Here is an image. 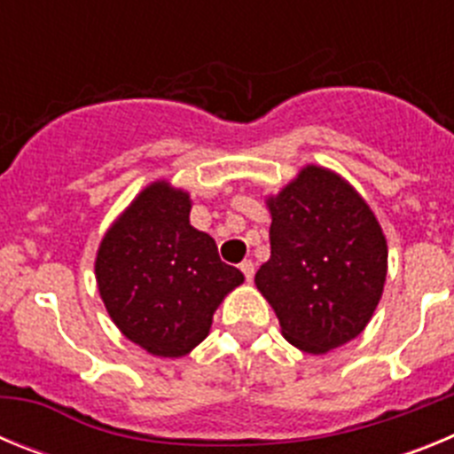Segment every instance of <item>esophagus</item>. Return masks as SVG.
Masks as SVG:
<instances>
[{"instance_id":"esophagus-1","label":"esophagus","mask_w":454,"mask_h":454,"mask_svg":"<svg viewBox=\"0 0 454 454\" xmlns=\"http://www.w3.org/2000/svg\"><path fill=\"white\" fill-rule=\"evenodd\" d=\"M240 272H243V275H246V279L247 282H252V277H254V263L250 262V259H246V262L240 263Z\"/></svg>"}]
</instances>
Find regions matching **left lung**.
<instances>
[{"label": "left lung", "instance_id": "obj_1", "mask_svg": "<svg viewBox=\"0 0 454 454\" xmlns=\"http://www.w3.org/2000/svg\"><path fill=\"white\" fill-rule=\"evenodd\" d=\"M270 259L254 275L282 334L311 355L362 334L382 298L387 239L334 172L309 166L268 200Z\"/></svg>", "mask_w": 454, "mask_h": 454}]
</instances>
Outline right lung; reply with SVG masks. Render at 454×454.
<instances>
[{
  "mask_svg": "<svg viewBox=\"0 0 454 454\" xmlns=\"http://www.w3.org/2000/svg\"><path fill=\"white\" fill-rule=\"evenodd\" d=\"M188 214L186 192L152 184L104 236L95 263L114 323L156 356H182L207 339L218 304L243 282Z\"/></svg>",
  "mask_w": 454,
  "mask_h": 454,
  "instance_id": "obj_1",
  "label": "right lung"
}]
</instances>
